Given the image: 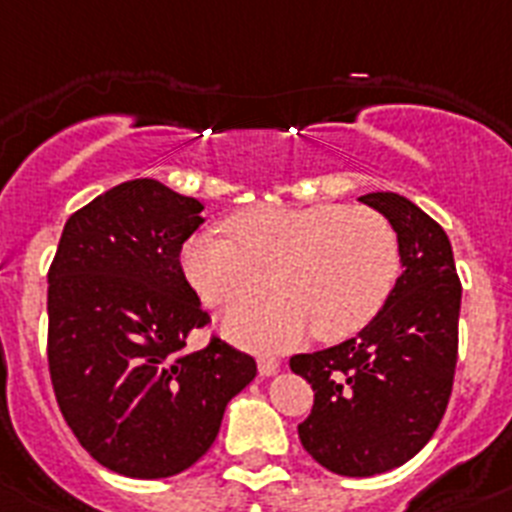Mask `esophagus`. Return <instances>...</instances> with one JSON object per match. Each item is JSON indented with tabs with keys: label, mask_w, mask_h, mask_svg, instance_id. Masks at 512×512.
I'll return each mask as SVG.
<instances>
[{
	"label": "esophagus",
	"mask_w": 512,
	"mask_h": 512,
	"mask_svg": "<svg viewBox=\"0 0 512 512\" xmlns=\"http://www.w3.org/2000/svg\"><path fill=\"white\" fill-rule=\"evenodd\" d=\"M280 371V361L274 356H269V353H264V356H259V374L261 377H272V374H277Z\"/></svg>",
	"instance_id": "34e87169"
}]
</instances>
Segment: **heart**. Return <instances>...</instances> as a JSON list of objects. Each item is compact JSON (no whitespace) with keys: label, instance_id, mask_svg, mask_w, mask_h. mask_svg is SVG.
<instances>
[{"label":"heart","instance_id":"1","mask_svg":"<svg viewBox=\"0 0 512 512\" xmlns=\"http://www.w3.org/2000/svg\"><path fill=\"white\" fill-rule=\"evenodd\" d=\"M225 232L185 243V277L206 306L238 308L264 293L272 274L280 293L225 324L256 348H282L308 329L327 342L356 335L398 280V235L369 206L259 204L235 211Z\"/></svg>","mask_w":512,"mask_h":512}]
</instances>
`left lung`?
Returning <instances> with one entry per match:
<instances>
[{
  "mask_svg": "<svg viewBox=\"0 0 512 512\" xmlns=\"http://www.w3.org/2000/svg\"><path fill=\"white\" fill-rule=\"evenodd\" d=\"M363 201L398 232L400 272L390 298L356 337L290 358L314 390L298 437L340 476L403 466L437 432L458 361L460 280L445 230L398 193Z\"/></svg>",
  "mask_w": 512,
  "mask_h": 512,
  "instance_id": "obj_1",
  "label": "left lung"
}]
</instances>
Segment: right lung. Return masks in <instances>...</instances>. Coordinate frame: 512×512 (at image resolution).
Instances as JSON below:
<instances>
[{"label":"right lung","mask_w":512,"mask_h":512,"mask_svg":"<svg viewBox=\"0 0 512 512\" xmlns=\"http://www.w3.org/2000/svg\"><path fill=\"white\" fill-rule=\"evenodd\" d=\"M204 204L128 180L65 222L49 266V374L67 426L114 474L167 479L206 455L256 361L211 337L180 266Z\"/></svg>","instance_id":"1"}]
</instances>
